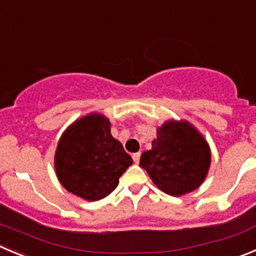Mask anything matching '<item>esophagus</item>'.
I'll return each mask as SVG.
<instances>
[{
  "label": "esophagus",
  "instance_id": "esophagus-1",
  "mask_svg": "<svg viewBox=\"0 0 256 256\" xmlns=\"http://www.w3.org/2000/svg\"><path fill=\"white\" fill-rule=\"evenodd\" d=\"M140 152H135V154H132V159H134V162H135L136 164L139 163V160H140Z\"/></svg>",
  "mask_w": 256,
  "mask_h": 256
}]
</instances>
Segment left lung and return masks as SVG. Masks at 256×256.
Wrapping results in <instances>:
<instances>
[{"mask_svg":"<svg viewBox=\"0 0 256 256\" xmlns=\"http://www.w3.org/2000/svg\"><path fill=\"white\" fill-rule=\"evenodd\" d=\"M152 149L140 158V166L159 190L183 196L200 187L208 173L211 152L204 138L187 121H166L158 128Z\"/></svg>","mask_w":256,"mask_h":256,"instance_id":"left-lung-1","label":"left lung"}]
</instances>
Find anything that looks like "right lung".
Wrapping results in <instances>:
<instances>
[{"label":"right lung","mask_w":256,"mask_h":256,"mask_svg":"<svg viewBox=\"0 0 256 256\" xmlns=\"http://www.w3.org/2000/svg\"><path fill=\"white\" fill-rule=\"evenodd\" d=\"M110 128L104 114H87L69 126L58 142L56 176L68 192L83 200L107 197L132 164L121 142L112 138Z\"/></svg>","instance_id":"right-lung-1"}]
</instances>
